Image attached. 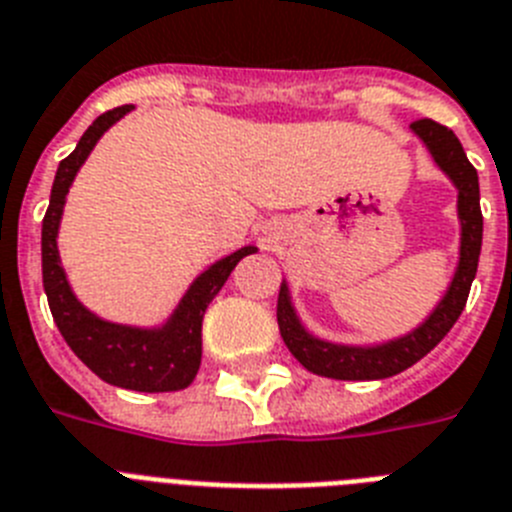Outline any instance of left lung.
Instances as JSON below:
<instances>
[{
	"mask_svg": "<svg viewBox=\"0 0 512 512\" xmlns=\"http://www.w3.org/2000/svg\"><path fill=\"white\" fill-rule=\"evenodd\" d=\"M412 131L428 146L430 157L448 175V180L459 190V221H461V247L459 265L451 278L446 296L438 301L430 317L407 335L397 340L381 342V345H337L306 332L299 314L291 304L288 283H281L278 293V327L286 348L306 371L340 381H376L389 379L397 373L415 366L420 358L448 335L456 319L464 311L469 288L479 265V250H482V208H479V177L477 170L466 159L464 146L456 139L451 128L441 123L422 118L412 123Z\"/></svg>",
	"mask_w": 512,
	"mask_h": 512,
	"instance_id": "left-lung-1",
	"label": "left lung"
}]
</instances>
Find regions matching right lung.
<instances>
[{
	"label": "right lung",
	"mask_w": 512,
	"mask_h": 512,
	"mask_svg": "<svg viewBox=\"0 0 512 512\" xmlns=\"http://www.w3.org/2000/svg\"><path fill=\"white\" fill-rule=\"evenodd\" d=\"M131 110L133 105H121V108L102 113L84 131L77 149L71 151L56 170L51 203L43 216L41 231L43 288H46L53 322L64 335L66 345L102 381L121 386V389L149 391V394L180 391L193 384L195 373L201 368V327L208 304L221 291L231 270L237 268V262L257 252V247H242L203 270L162 327L144 330V327L105 322L92 314L87 306H82V301L74 296L69 281H66L64 268H61L59 244H56L61 213H64L66 193H69L84 159L90 157V151L95 149L102 133Z\"/></svg>",
	"instance_id": "add662e5"
}]
</instances>
